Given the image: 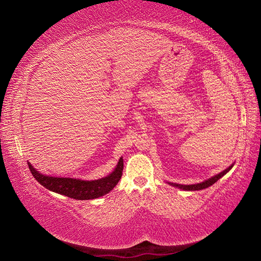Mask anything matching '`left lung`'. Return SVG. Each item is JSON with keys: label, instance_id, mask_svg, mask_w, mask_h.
<instances>
[{"label": "left lung", "instance_id": "left-lung-1", "mask_svg": "<svg viewBox=\"0 0 261 261\" xmlns=\"http://www.w3.org/2000/svg\"><path fill=\"white\" fill-rule=\"evenodd\" d=\"M232 168V166H230L229 168H227L226 170H223L222 173H220L218 175L213 176V177L205 180V182H201L199 184H192V185H180V184H173L174 187H177L179 189H183L185 191H196V190H202V189H206L211 187V185H213L215 182H218V180L222 177L223 175H226L229 170H230Z\"/></svg>", "mask_w": 261, "mask_h": 261}]
</instances>
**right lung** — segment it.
Listing matches in <instances>:
<instances>
[{
  "label": "right lung",
  "instance_id": "add662e5",
  "mask_svg": "<svg viewBox=\"0 0 261 261\" xmlns=\"http://www.w3.org/2000/svg\"><path fill=\"white\" fill-rule=\"evenodd\" d=\"M29 168L33 177L40 183L42 187L50 190L53 192L63 194L73 199L88 200L95 199L106 193L112 191L116 187L118 180L122 177L123 159L121 158L115 170L107 177L95 180H82L68 177H51V176L41 175L29 163Z\"/></svg>",
  "mask_w": 261,
  "mask_h": 261
}]
</instances>
